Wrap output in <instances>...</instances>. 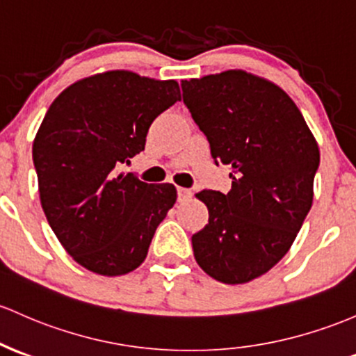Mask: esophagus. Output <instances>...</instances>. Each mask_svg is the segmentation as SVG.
<instances>
[{"label":"esophagus","mask_w":356,"mask_h":356,"mask_svg":"<svg viewBox=\"0 0 356 356\" xmlns=\"http://www.w3.org/2000/svg\"><path fill=\"white\" fill-rule=\"evenodd\" d=\"M177 197L179 201H189L191 197H193V191L191 189H186V187H177Z\"/></svg>","instance_id":"34e87169"}]
</instances>
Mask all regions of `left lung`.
I'll return each mask as SVG.
<instances>
[{"mask_svg":"<svg viewBox=\"0 0 356 356\" xmlns=\"http://www.w3.org/2000/svg\"><path fill=\"white\" fill-rule=\"evenodd\" d=\"M182 99L232 189L196 194L209 211L194 259L222 284L264 275L289 252L312 206L319 148L279 86L245 70L182 81Z\"/></svg>","mask_w":356,"mask_h":356,"instance_id":"obj_1","label":"left lung"}]
</instances>
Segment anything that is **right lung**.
I'll use <instances>...</instances> for the list:
<instances>
[{
	"mask_svg": "<svg viewBox=\"0 0 356 356\" xmlns=\"http://www.w3.org/2000/svg\"><path fill=\"white\" fill-rule=\"evenodd\" d=\"M177 101L175 81L111 70L77 81L50 104L32 152L40 202L62 247L88 270L123 275L145 260L177 191L118 170Z\"/></svg>",
	"mask_w": 356,
	"mask_h": 356,
	"instance_id": "right-lung-1",
	"label": "right lung"
}]
</instances>
